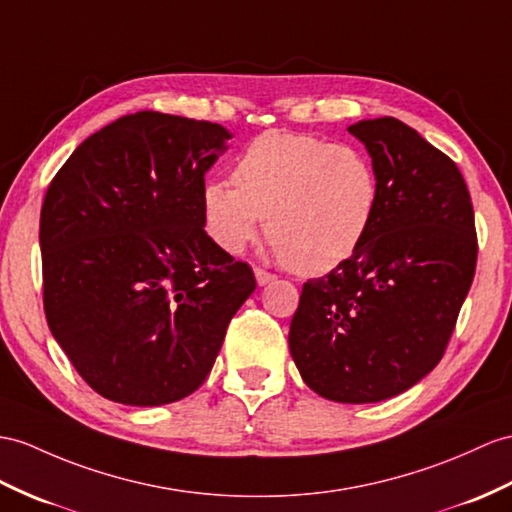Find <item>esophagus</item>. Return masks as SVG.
Masks as SVG:
<instances>
[{
  "label": "esophagus",
  "instance_id": "1",
  "mask_svg": "<svg viewBox=\"0 0 512 512\" xmlns=\"http://www.w3.org/2000/svg\"><path fill=\"white\" fill-rule=\"evenodd\" d=\"M254 276H256V282H258L260 286H265V284L276 280V276H273L271 271H265V269H254Z\"/></svg>",
  "mask_w": 512,
  "mask_h": 512
}]
</instances>
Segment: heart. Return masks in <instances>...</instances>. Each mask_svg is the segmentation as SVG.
Wrapping results in <instances>:
<instances>
[{"label":"heart","mask_w":512,"mask_h":512,"mask_svg":"<svg viewBox=\"0 0 512 512\" xmlns=\"http://www.w3.org/2000/svg\"><path fill=\"white\" fill-rule=\"evenodd\" d=\"M234 186L206 182L202 213L208 234L241 254L263 230L302 276L343 265L365 243L380 208V178L371 158L352 145L308 134L265 132L239 156Z\"/></svg>","instance_id":"heart-1"}]
</instances>
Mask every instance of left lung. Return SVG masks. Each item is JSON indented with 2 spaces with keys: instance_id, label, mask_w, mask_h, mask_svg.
Here are the masks:
<instances>
[{
  "instance_id": "left-lung-1",
  "label": "left lung",
  "mask_w": 512,
  "mask_h": 512,
  "mask_svg": "<svg viewBox=\"0 0 512 512\" xmlns=\"http://www.w3.org/2000/svg\"><path fill=\"white\" fill-rule=\"evenodd\" d=\"M347 130L376 165L378 217L352 258L304 284L289 347L315 393L373 404L439 365L476 273L478 239L452 158L395 117Z\"/></svg>"
}]
</instances>
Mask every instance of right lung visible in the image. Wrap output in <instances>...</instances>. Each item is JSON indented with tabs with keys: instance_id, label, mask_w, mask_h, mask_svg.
Masks as SVG:
<instances>
[{
	"instance_id": "add662e5",
	"label": "right lung",
	"mask_w": 512,
	"mask_h": 512,
	"mask_svg": "<svg viewBox=\"0 0 512 512\" xmlns=\"http://www.w3.org/2000/svg\"><path fill=\"white\" fill-rule=\"evenodd\" d=\"M230 139L219 123L141 110L91 134L49 184L47 326L106 400L162 406L197 391L256 289L252 267L204 230V176Z\"/></svg>"
}]
</instances>
